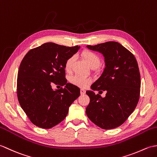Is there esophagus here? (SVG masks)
Here are the masks:
<instances>
[{"label":"esophagus","mask_w":157,"mask_h":157,"mask_svg":"<svg viewBox=\"0 0 157 157\" xmlns=\"http://www.w3.org/2000/svg\"><path fill=\"white\" fill-rule=\"evenodd\" d=\"M85 89H81V95H83V94H85Z\"/></svg>","instance_id":"1"}]
</instances>
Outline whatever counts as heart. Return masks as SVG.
<instances>
[{
    "mask_svg": "<svg viewBox=\"0 0 157 157\" xmlns=\"http://www.w3.org/2000/svg\"><path fill=\"white\" fill-rule=\"evenodd\" d=\"M81 56L82 58H84L86 62H87L89 67L92 68H97L101 63V59L99 56L95 52L90 50H85L82 52ZM75 56L69 57L65 63V70L67 71H70L72 69L73 63L75 61ZM71 82L72 84L75 86H77L78 87L84 88L86 87L89 83L91 82V80L88 77L85 76L76 75L72 76L71 78Z\"/></svg>",
    "mask_w": 157,
    "mask_h": 157,
    "instance_id": "obj_1",
    "label": "heart"
}]
</instances>
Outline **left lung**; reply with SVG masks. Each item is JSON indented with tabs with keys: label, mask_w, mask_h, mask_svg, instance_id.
<instances>
[{
	"label": "left lung",
	"mask_w": 157,
	"mask_h": 157,
	"mask_svg": "<svg viewBox=\"0 0 157 157\" xmlns=\"http://www.w3.org/2000/svg\"><path fill=\"white\" fill-rule=\"evenodd\" d=\"M99 52L105 59V67L100 77L86 90L90 103L86 116L93 123L109 130L124 123L136 107L140 97V75L134 56L116 41L86 46ZM93 90L106 91L105 98Z\"/></svg>",
	"instance_id": "obj_1"
}]
</instances>
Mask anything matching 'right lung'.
<instances>
[{
  "label": "right lung",
  "mask_w": 157,
  "mask_h": 157,
  "mask_svg": "<svg viewBox=\"0 0 157 157\" xmlns=\"http://www.w3.org/2000/svg\"><path fill=\"white\" fill-rule=\"evenodd\" d=\"M80 46L45 43L29 50L17 75V97L21 107L36 126L49 129L67 117L69 107L80 95V89L65 78V63ZM52 82L64 88L53 90Z\"/></svg>",
  "instance_id": "right-lung-1"
}]
</instances>
